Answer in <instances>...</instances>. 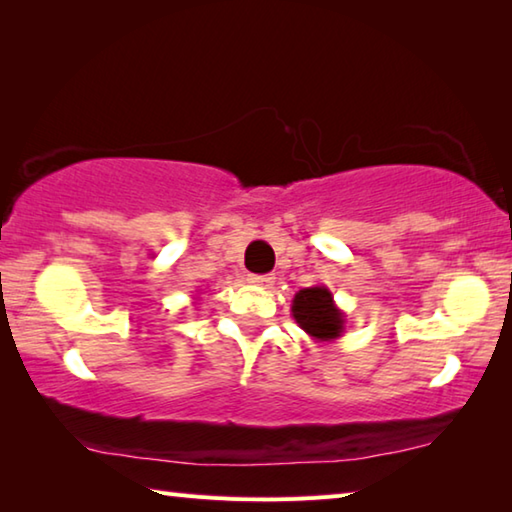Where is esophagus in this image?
Wrapping results in <instances>:
<instances>
[{"instance_id":"1","label":"esophagus","mask_w":512,"mask_h":512,"mask_svg":"<svg viewBox=\"0 0 512 512\" xmlns=\"http://www.w3.org/2000/svg\"><path fill=\"white\" fill-rule=\"evenodd\" d=\"M248 282L255 284V287L268 289V287H271V284L275 282V277H273V275H248Z\"/></svg>"}]
</instances>
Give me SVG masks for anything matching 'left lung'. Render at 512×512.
I'll use <instances>...</instances> for the list:
<instances>
[{
	"instance_id": "8db88e82",
	"label": "left lung",
	"mask_w": 512,
	"mask_h": 512,
	"mask_svg": "<svg viewBox=\"0 0 512 512\" xmlns=\"http://www.w3.org/2000/svg\"><path fill=\"white\" fill-rule=\"evenodd\" d=\"M291 314L316 341H332L343 334V314L334 305V296L327 287L300 289L293 298Z\"/></svg>"
}]
</instances>
